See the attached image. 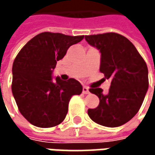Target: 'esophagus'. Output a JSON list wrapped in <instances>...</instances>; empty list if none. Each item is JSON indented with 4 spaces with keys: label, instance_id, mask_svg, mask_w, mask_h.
<instances>
[{
    "label": "esophagus",
    "instance_id": "1",
    "mask_svg": "<svg viewBox=\"0 0 155 155\" xmlns=\"http://www.w3.org/2000/svg\"><path fill=\"white\" fill-rule=\"evenodd\" d=\"M82 93H83V94H88V93H90L89 88L86 87V86H83V87H82Z\"/></svg>",
    "mask_w": 155,
    "mask_h": 155
}]
</instances>
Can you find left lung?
<instances>
[{"label":"left lung","mask_w":155,"mask_h":155,"mask_svg":"<svg viewBox=\"0 0 155 155\" xmlns=\"http://www.w3.org/2000/svg\"><path fill=\"white\" fill-rule=\"evenodd\" d=\"M86 41L100 50L101 73L111 80L108 94L101 88H91L100 104L89 108L88 115L95 123L116 127L128 122L138 112L148 90L147 65L135 46L117 33L85 36Z\"/></svg>","instance_id":"8db88e82"}]
</instances>
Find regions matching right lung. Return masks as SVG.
<instances>
[{
    "mask_svg": "<svg viewBox=\"0 0 155 155\" xmlns=\"http://www.w3.org/2000/svg\"><path fill=\"white\" fill-rule=\"evenodd\" d=\"M84 36L43 32L30 39L17 54L12 65V91L21 115L38 127H52L64 121L74 95L82 91L75 79L53 81L57 61Z\"/></svg>",
    "mask_w": 155,
    "mask_h": 155,
    "instance_id": "obj_1",
    "label": "right lung"
}]
</instances>
